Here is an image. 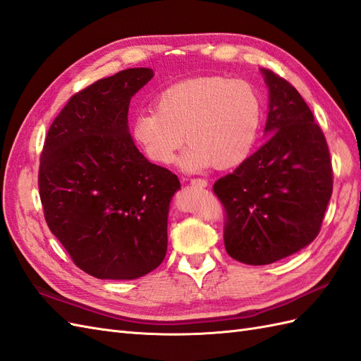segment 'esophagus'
I'll return each instance as SVG.
<instances>
[{
	"label": "esophagus",
	"mask_w": 361,
	"mask_h": 361,
	"mask_svg": "<svg viewBox=\"0 0 361 361\" xmlns=\"http://www.w3.org/2000/svg\"><path fill=\"white\" fill-rule=\"evenodd\" d=\"M190 183L192 187H199V188H205L208 185V182L205 179H200V178H196V179H191Z\"/></svg>",
	"instance_id": "34e87169"
}]
</instances>
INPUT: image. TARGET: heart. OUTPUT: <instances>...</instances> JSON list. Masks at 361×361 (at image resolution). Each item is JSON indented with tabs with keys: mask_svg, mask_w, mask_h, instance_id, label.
Instances as JSON below:
<instances>
[{
	"mask_svg": "<svg viewBox=\"0 0 361 361\" xmlns=\"http://www.w3.org/2000/svg\"><path fill=\"white\" fill-rule=\"evenodd\" d=\"M154 110L136 113L131 137L148 161L169 165L185 140L191 144L180 166L197 171L240 165L251 154L262 124V99L243 79L197 76L165 87Z\"/></svg>",
	"mask_w": 361,
	"mask_h": 361,
	"instance_id": "heart-1",
	"label": "heart"
}]
</instances>
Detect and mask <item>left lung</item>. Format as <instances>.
Wrapping results in <instances>:
<instances>
[{
  "label": "left lung",
  "instance_id": "obj_1",
  "mask_svg": "<svg viewBox=\"0 0 361 361\" xmlns=\"http://www.w3.org/2000/svg\"><path fill=\"white\" fill-rule=\"evenodd\" d=\"M262 73L268 139L213 187L226 213L225 250L247 265H268L310 245L332 195L328 144L312 111L286 79Z\"/></svg>",
  "mask_w": 361,
  "mask_h": 361
}]
</instances>
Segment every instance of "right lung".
Returning <instances> with one entry per match:
<instances>
[{"instance_id":"1","label":"right lung","mask_w":361,"mask_h":361,"mask_svg":"<svg viewBox=\"0 0 361 361\" xmlns=\"http://www.w3.org/2000/svg\"><path fill=\"white\" fill-rule=\"evenodd\" d=\"M147 67L99 79L51 122L39 161L44 217L75 265L96 279L133 280L161 265L178 176L148 162L128 130Z\"/></svg>"}]
</instances>
